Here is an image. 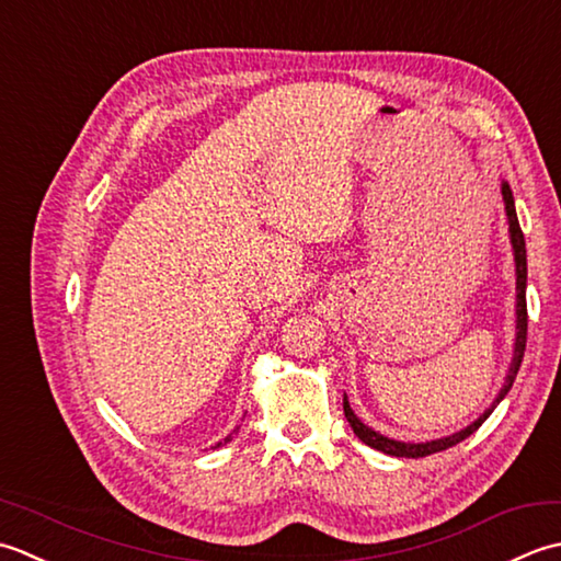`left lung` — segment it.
<instances>
[{
    "label": "left lung",
    "mask_w": 561,
    "mask_h": 561,
    "mask_svg": "<svg viewBox=\"0 0 561 561\" xmlns=\"http://www.w3.org/2000/svg\"><path fill=\"white\" fill-rule=\"evenodd\" d=\"M501 196H504V205H506L508 232H511V244H513V259H516V346H513V360H511V368H508L504 387H501L499 397L494 399V402H491V407L484 411V414L479 416L477 421H472L470 426L453 433V436H445V438H438V440H426V443H402V440L387 438V436H382V433L373 431L370 426H365L356 414H353L348 399L344 397V414L348 419L353 433H356V436L365 445H370V448L380 450L385 455H394V457H426V455H433V453L448 450V448H453V445L462 443L467 436H472V433L484 424L491 411L496 409V404L508 394V390L513 387V380H516L518 368H520V363H523L525 341H528V305H525V285H528V259H525V239H523V230H520V225H518L516 205H513V193H511V186L506 184V181H504V184H501Z\"/></svg>",
    "instance_id": "obj_1"
}]
</instances>
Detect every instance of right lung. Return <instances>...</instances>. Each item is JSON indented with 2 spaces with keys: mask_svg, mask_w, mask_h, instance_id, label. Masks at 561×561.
<instances>
[{
  "mask_svg": "<svg viewBox=\"0 0 561 561\" xmlns=\"http://www.w3.org/2000/svg\"><path fill=\"white\" fill-rule=\"evenodd\" d=\"M227 440H232V436H227V438H225V443H227ZM217 445H222V443H217Z\"/></svg>",
  "mask_w": 561,
  "mask_h": 561,
  "instance_id": "1",
  "label": "right lung"
}]
</instances>
